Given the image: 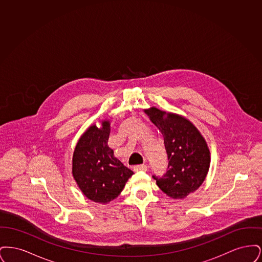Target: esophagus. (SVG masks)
Returning <instances> with one entry per match:
<instances>
[{
  "label": "esophagus",
  "instance_id": "obj_1",
  "mask_svg": "<svg viewBox=\"0 0 262 262\" xmlns=\"http://www.w3.org/2000/svg\"><path fill=\"white\" fill-rule=\"evenodd\" d=\"M133 169H134V171H146L147 170V167H146V165H136V166H134L133 167Z\"/></svg>",
  "mask_w": 262,
  "mask_h": 262
}]
</instances>
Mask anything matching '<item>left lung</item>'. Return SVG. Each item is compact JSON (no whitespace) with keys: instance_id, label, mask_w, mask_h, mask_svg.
<instances>
[{"instance_id":"8db88e82","label":"left lung","mask_w":262,"mask_h":262,"mask_svg":"<svg viewBox=\"0 0 262 262\" xmlns=\"http://www.w3.org/2000/svg\"><path fill=\"white\" fill-rule=\"evenodd\" d=\"M162 133L168 157L167 172L153 174L157 186L176 200L187 198L201 186L209 169L210 155L204 138L188 120L157 108L145 110Z\"/></svg>"}]
</instances>
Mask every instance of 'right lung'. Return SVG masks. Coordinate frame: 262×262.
Wrapping results in <instances>:
<instances>
[{
    "label": "right lung",
    "instance_id": "add662e5",
    "mask_svg": "<svg viewBox=\"0 0 262 262\" xmlns=\"http://www.w3.org/2000/svg\"><path fill=\"white\" fill-rule=\"evenodd\" d=\"M110 123L92 125L80 137L73 156V174L83 194L92 201L108 203L123 190L134 172L114 157L107 144Z\"/></svg>",
    "mask_w": 262,
    "mask_h": 262
}]
</instances>
